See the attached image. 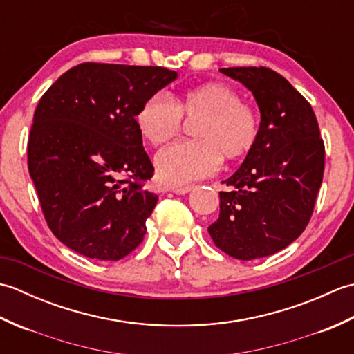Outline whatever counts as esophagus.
I'll return each mask as SVG.
<instances>
[{
  "label": "esophagus",
  "instance_id": "1",
  "mask_svg": "<svg viewBox=\"0 0 354 354\" xmlns=\"http://www.w3.org/2000/svg\"><path fill=\"white\" fill-rule=\"evenodd\" d=\"M193 190L192 185H179V187H173L171 192L176 193V194H185Z\"/></svg>",
  "mask_w": 354,
  "mask_h": 354
}]
</instances>
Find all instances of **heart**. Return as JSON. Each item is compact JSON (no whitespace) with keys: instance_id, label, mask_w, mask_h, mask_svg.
<instances>
[{"instance_id":"b5f03b06","label":"heart","mask_w":354,"mask_h":354,"mask_svg":"<svg viewBox=\"0 0 354 354\" xmlns=\"http://www.w3.org/2000/svg\"><path fill=\"white\" fill-rule=\"evenodd\" d=\"M183 115L201 118L194 129L198 141L176 142L156 155L158 178L165 185L179 187L212 175L222 160L243 161L259 141V112L222 82L192 88L175 103L161 94L149 97L137 112V126L142 138L161 146L181 131Z\"/></svg>"}]
</instances>
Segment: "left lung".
Masks as SVG:
<instances>
[{"mask_svg":"<svg viewBox=\"0 0 354 354\" xmlns=\"http://www.w3.org/2000/svg\"><path fill=\"white\" fill-rule=\"evenodd\" d=\"M221 73L252 93L260 135L252 152L219 192V219L208 227L214 245L237 260L272 255L298 239L310 221L322 183L326 150L315 112L280 74L265 66Z\"/></svg>","mask_w":354,"mask_h":354,"instance_id":"left-lung-1","label":"left lung"}]
</instances>
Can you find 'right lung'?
Segmentation results:
<instances>
[{"label": "right lung", "mask_w": 354, "mask_h": 354, "mask_svg": "<svg viewBox=\"0 0 354 354\" xmlns=\"http://www.w3.org/2000/svg\"><path fill=\"white\" fill-rule=\"evenodd\" d=\"M176 77L162 66L86 62L41 97L28 171L45 221L70 250L115 261L142 242L158 196L145 189L153 165L135 117Z\"/></svg>", "instance_id": "add662e5"}]
</instances>
